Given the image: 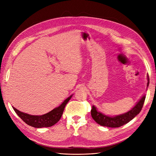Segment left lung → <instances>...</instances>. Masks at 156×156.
Masks as SVG:
<instances>
[{
  "instance_id": "obj_1",
  "label": "left lung",
  "mask_w": 156,
  "mask_h": 156,
  "mask_svg": "<svg viewBox=\"0 0 156 156\" xmlns=\"http://www.w3.org/2000/svg\"><path fill=\"white\" fill-rule=\"evenodd\" d=\"M147 88L150 84V78L149 75H147ZM145 99V94L142 96V97L138 101L134 107L131 110H129L127 112H125L123 114H121L116 116H109L104 113H102L101 112L97 110V107L94 105H92L91 109V115L92 119L101 126L108 127H119L121 126L124 125L130 121H131L135 117L140 113L141 111V108L143 107Z\"/></svg>"
}]
</instances>
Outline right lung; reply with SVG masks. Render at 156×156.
Returning <instances> with one entry per match:
<instances>
[{"label": "right lung", "instance_id": "obj_1", "mask_svg": "<svg viewBox=\"0 0 156 156\" xmlns=\"http://www.w3.org/2000/svg\"><path fill=\"white\" fill-rule=\"evenodd\" d=\"M72 95H70L68 98L64 100V101L59 106V107L53 109L50 112L42 115H31L25 112H21L15 107H12L13 110L19 117L24 121L25 123L35 128L49 127L54 125L59 121L64 112L66 105L68 101L70 100Z\"/></svg>", "mask_w": 156, "mask_h": 156}]
</instances>
